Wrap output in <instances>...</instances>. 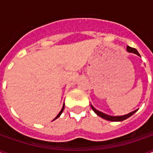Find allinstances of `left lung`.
I'll use <instances>...</instances> for the list:
<instances>
[{
	"mask_svg": "<svg viewBox=\"0 0 153 153\" xmlns=\"http://www.w3.org/2000/svg\"><path fill=\"white\" fill-rule=\"evenodd\" d=\"M127 51L129 52V53H134L136 55H138V56H140V55L138 52V51L136 50L135 48H132L130 47H127ZM91 107H92V109L94 112L96 113L97 115L100 116L101 118L104 119V120H109V121H123V120H125L126 119H128V117H130L131 115H133L138 110H135L134 111H132V112H129L128 114H126V115H116V116H114V115H107V114H105V113L102 112V111H100L98 110H97L94 106L91 104Z\"/></svg>",
	"mask_w": 153,
	"mask_h": 153,
	"instance_id": "left-lung-1",
	"label": "left lung"
}]
</instances>
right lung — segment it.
I'll use <instances>...</instances> for the list:
<instances>
[{"mask_svg": "<svg viewBox=\"0 0 153 153\" xmlns=\"http://www.w3.org/2000/svg\"><path fill=\"white\" fill-rule=\"evenodd\" d=\"M64 109H65V103H64V105H63V107H62V109H61V111H60V112H59V114H58V115H56V118L54 119L53 120H56V119H57L58 118V117H60V115H61V113L63 112V111H64Z\"/></svg>", "mask_w": 153, "mask_h": 153, "instance_id": "right-lung-1", "label": "right lung"}]
</instances>
